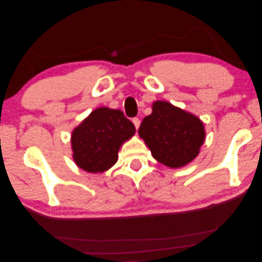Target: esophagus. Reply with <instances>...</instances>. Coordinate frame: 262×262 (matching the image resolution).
I'll return each mask as SVG.
<instances>
[{
  "label": "esophagus",
  "mask_w": 262,
  "mask_h": 262,
  "mask_svg": "<svg viewBox=\"0 0 262 262\" xmlns=\"http://www.w3.org/2000/svg\"><path fill=\"white\" fill-rule=\"evenodd\" d=\"M132 122H134V124H135L136 130H138L139 126H140V119H139V118H137V117H135L134 119H132Z\"/></svg>",
  "instance_id": "1"
}]
</instances>
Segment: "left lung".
Returning a JSON list of instances; mask_svg holds the SVG:
<instances>
[{"instance_id": "obj_1", "label": "left lung", "mask_w": 262, "mask_h": 262, "mask_svg": "<svg viewBox=\"0 0 262 262\" xmlns=\"http://www.w3.org/2000/svg\"><path fill=\"white\" fill-rule=\"evenodd\" d=\"M138 132L153 158L170 168L191 162L205 140L203 122L166 101L153 103L152 114L143 119Z\"/></svg>"}]
</instances>
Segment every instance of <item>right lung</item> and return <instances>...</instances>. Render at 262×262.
I'll use <instances>...</instances> for the list:
<instances>
[{"label":"right lung","mask_w":262,"mask_h":262,"mask_svg":"<svg viewBox=\"0 0 262 262\" xmlns=\"http://www.w3.org/2000/svg\"><path fill=\"white\" fill-rule=\"evenodd\" d=\"M135 132L134 123L121 110L95 109L72 132L73 160L85 171L108 170L116 163L121 145Z\"/></svg>","instance_id":"obj_1"}]
</instances>
